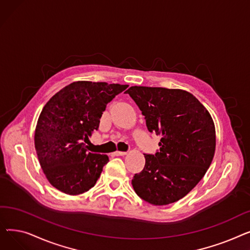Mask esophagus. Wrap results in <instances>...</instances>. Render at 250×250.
<instances>
[{"instance_id": "obj_1", "label": "esophagus", "mask_w": 250, "mask_h": 250, "mask_svg": "<svg viewBox=\"0 0 250 250\" xmlns=\"http://www.w3.org/2000/svg\"><path fill=\"white\" fill-rule=\"evenodd\" d=\"M126 152H122V151H116L113 153V156H124L125 155Z\"/></svg>"}]
</instances>
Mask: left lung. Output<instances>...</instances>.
<instances>
[{
	"label": "left lung",
	"instance_id": "left-lung-1",
	"mask_svg": "<svg viewBox=\"0 0 250 250\" xmlns=\"http://www.w3.org/2000/svg\"><path fill=\"white\" fill-rule=\"evenodd\" d=\"M126 93L145 116L160 150L145 154V167L132 183L142 200L164 206L187 195L204 177L216 148L215 125L204 105L179 89L133 86Z\"/></svg>",
	"mask_w": 250,
	"mask_h": 250
}]
</instances>
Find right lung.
I'll list each match as a JSON object with an SVG mask.
<instances>
[{"label":"right lung","mask_w":250,"mask_h":250,"mask_svg":"<svg viewBox=\"0 0 250 250\" xmlns=\"http://www.w3.org/2000/svg\"><path fill=\"white\" fill-rule=\"evenodd\" d=\"M127 85L79 81L52 96L39 115L34 144L39 163L52 187L76 195L95 186L108 162L90 153L85 143L99 127L106 105Z\"/></svg>","instance_id":"right-lung-1"}]
</instances>
